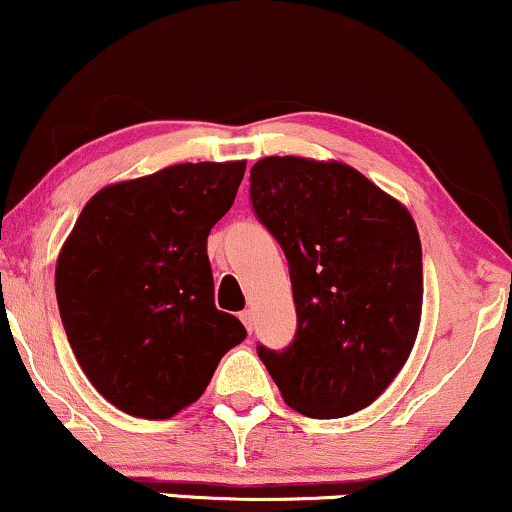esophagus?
I'll list each match as a JSON object with an SVG mask.
<instances>
[{
	"label": "esophagus",
	"instance_id": "1",
	"mask_svg": "<svg viewBox=\"0 0 512 512\" xmlns=\"http://www.w3.org/2000/svg\"><path fill=\"white\" fill-rule=\"evenodd\" d=\"M241 321H243V326L248 328V333H252V326H255V314H252L250 309H245V312H241Z\"/></svg>",
	"mask_w": 512,
	"mask_h": 512
}]
</instances>
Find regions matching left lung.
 Segmentation results:
<instances>
[{
    "instance_id": "8db88e82",
    "label": "left lung",
    "mask_w": 512,
    "mask_h": 512,
    "mask_svg": "<svg viewBox=\"0 0 512 512\" xmlns=\"http://www.w3.org/2000/svg\"><path fill=\"white\" fill-rule=\"evenodd\" d=\"M255 215L286 252L297 333L257 347L290 409L342 418L397 378L423 312L411 212L340 160L269 155L250 170Z\"/></svg>"
}]
</instances>
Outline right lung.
Returning <instances> with one entry per match:
<instances>
[{
  "label": "right lung",
  "mask_w": 512,
  "mask_h": 512,
  "mask_svg": "<svg viewBox=\"0 0 512 512\" xmlns=\"http://www.w3.org/2000/svg\"><path fill=\"white\" fill-rule=\"evenodd\" d=\"M245 160L181 163L103 186L56 260L63 328L103 397L129 416L172 418L245 340L215 307L210 229L234 205Z\"/></svg>",
  "instance_id": "obj_1"
}]
</instances>
